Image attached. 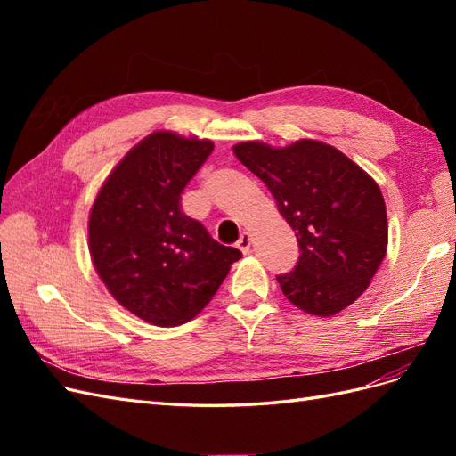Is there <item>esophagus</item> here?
<instances>
[{"instance_id": "1", "label": "esophagus", "mask_w": 456, "mask_h": 456, "mask_svg": "<svg viewBox=\"0 0 456 456\" xmlns=\"http://www.w3.org/2000/svg\"><path fill=\"white\" fill-rule=\"evenodd\" d=\"M236 247H238V249H240L243 255L249 253V251H251V233H249V232H241Z\"/></svg>"}]
</instances>
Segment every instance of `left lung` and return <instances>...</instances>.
<instances>
[{"instance_id": "left-lung-1", "label": "left lung", "mask_w": 456, "mask_h": 456, "mask_svg": "<svg viewBox=\"0 0 456 456\" xmlns=\"http://www.w3.org/2000/svg\"><path fill=\"white\" fill-rule=\"evenodd\" d=\"M233 154L255 173L297 233L300 258L278 275L302 312L335 315L369 287L386 256L388 218L379 184L340 150L302 139L285 148L240 142Z\"/></svg>"}]
</instances>
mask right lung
I'll list each match as a JSON object with an SVG mask.
<instances>
[{
	"instance_id": "obj_1",
	"label": "right lung",
	"mask_w": 456,
	"mask_h": 456,
	"mask_svg": "<svg viewBox=\"0 0 456 456\" xmlns=\"http://www.w3.org/2000/svg\"><path fill=\"white\" fill-rule=\"evenodd\" d=\"M215 144L156 131L131 148L96 194L89 253L119 305L158 327L198 315L241 253L183 213L181 194Z\"/></svg>"
}]
</instances>
